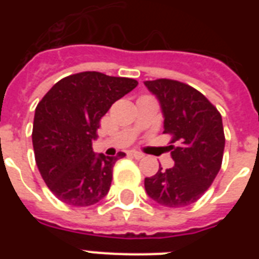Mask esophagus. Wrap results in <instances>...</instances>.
Listing matches in <instances>:
<instances>
[{
  "label": "esophagus",
  "mask_w": 259,
  "mask_h": 259,
  "mask_svg": "<svg viewBox=\"0 0 259 259\" xmlns=\"http://www.w3.org/2000/svg\"><path fill=\"white\" fill-rule=\"evenodd\" d=\"M130 156H133V157L137 158V160H141V158H144L145 154L141 153V152H137V150H132V152H130Z\"/></svg>",
  "instance_id": "esophagus-1"
}]
</instances>
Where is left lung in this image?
I'll return each mask as SVG.
<instances>
[{
  "instance_id": "obj_1",
  "label": "left lung",
  "mask_w": 259,
  "mask_h": 259,
  "mask_svg": "<svg viewBox=\"0 0 259 259\" xmlns=\"http://www.w3.org/2000/svg\"><path fill=\"white\" fill-rule=\"evenodd\" d=\"M157 98L164 117V133L172 136L175 166L145 179L150 199L169 208L199 200L221 170L225 132L222 115L201 93L184 83L157 79L144 82Z\"/></svg>"
}]
</instances>
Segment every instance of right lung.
Here are the masks:
<instances>
[{
  "label": "right lung",
  "mask_w": 259,
  "mask_h": 259,
  "mask_svg": "<svg viewBox=\"0 0 259 259\" xmlns=\"http://www.w3.org/2000/svg\"><path fill=\"white\" fill-rule=\"evenodd\" d=\"M137 84L134 79L87 71L59 80L38 102L32 132L34 158L59 200L89 207L107 195L114 164L125 153H94L93 142L101 118Z\"/></svg>",
  "instance_id": "obj_1"
}]
</instances>
